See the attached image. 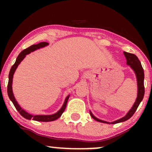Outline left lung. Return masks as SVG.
<instances>
[{
	"instance_id": "1",
	"label": "left lung",
	"mask_w": 152,
	"mask_h": 152,
	"mask_svg": "<svg viewBox=\"0 0 152 152\" xmlns=\"http://www.w3.org/2000/svg\"><path fill=\"white\" fill-rule=\"evenodd\" d=\"M124 55L125 56L126 59V64L131 66V68L134 70L136 75L137 78V84H138V95H137V98L136 99V102L133 105L132 109L129 110V111L128 112L127 114L124 116V117L120 118V119L115 120V121L112 122L110 123L109 122L104 121V120H99L96 117H95L93 115L92 113L90 111V114L93 119L96 120V121L102 122V123H107V124H117L119 122H124L126 120L129 119L132 116L134 115L135 112H136V109H138L139 104H140V102L142 100L143 97L145 95V87H144V70L142 67L141 63L140 60L138 59V58L136 57V55H135L134 54L129 53L126 52H124Z\"/></svg>"
}]
</instances>
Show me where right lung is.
<instances>
[{
    "label": "right lung",
    "instance_id": "add662e5",
    "mask_svg": "<svg viewBox=\"0 0 152 152\" xmlns=\"http://www.w3.org/2000/svg\"><path fill=\"white\" fill-rule=\"evenodd\" d=\"M48 45V43L47 42H41L38 43V44L36 45H32L30 46L28 48L25 49L23 50L21 53H20L19 55H18V57L16 58V60L15 63L13 66H12L11 69H10V73H9V81H8V84H7V94L8 96H9L10 100L12 102L14 107L16 109V110L18 111L20 115H21L23 117L26 118V119L28 120H31L32 119L33 120H35V121H39V122H50V121H54V120H57L59 117H61L62 113H64V110H65L66 107V104H67L68 99L69 98L70 95H68L65 99V102H64L63 106L61 109H59V111H57V113L55 114H53V115H33L32 114H30L28 112H26L25 110L22 109L21 107H20L19 104H18L17 102H16L15 97L14 96L13 91H12V81H13V75L14 74V72L16 68H17L18 64H19L23 59H24L26 55H28L32 52L36 50L37 49L41 48H43L46 45Z\"/></svg>",
    "mask_w": 152,
    "mask_h": 152
}]
</instances>
